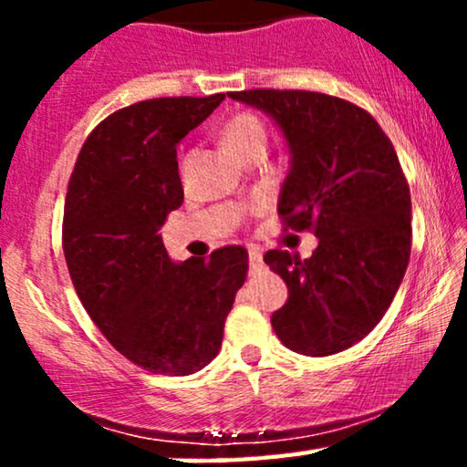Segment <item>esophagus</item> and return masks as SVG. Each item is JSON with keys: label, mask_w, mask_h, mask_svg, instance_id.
I'll return each mask as SVG.
<instances>
[{"label": "esophagus", "mask_w": 467, "mask_h": 467, "mask_svg": "<svg viewBox=\"0 0 467 467\" xmlns=\"http://www.w3.org/2000/svg\"><path fill=\"white\" fill-rule=\"evenodd\" d=\"M248 261H250V270H259L261 265H264V254H261L259 248H250V254H248Z\"/></svg>", "instance_id": "obj_1"}]
</instances>
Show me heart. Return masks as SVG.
Returning a JSON list of instances; mask_svg holds the SVG:
<instances>
[{"label": "heart", "mask_w": 467, "mask_h": 467, "mask_svg": "<svg viewBox=\"0 0 467 467\" xmlns=\"http://www.w3.org/2000/svg\"><path fill=\"white\" fill-rule=\"evenodd\" d=\"M222 142L230 153L237 158L244 151H248L252 147H259L265 144V127L254 114H234L228 118V122L222 130Z\"/></svg>", "instance_id": "heart-1"}]
</instances>
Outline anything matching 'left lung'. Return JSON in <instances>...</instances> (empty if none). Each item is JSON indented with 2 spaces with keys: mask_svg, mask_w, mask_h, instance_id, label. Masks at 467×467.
Segmentation results:
<instances>
[{
  "mask_svg": "<svg viewBox=\"0 0 467 467\" xmlns=\"http://www.w3.org/2000/svg\"><path fill=\"white\" fill-rule=\"evenodd\" d=\"M233 100L264 111L289 153L278 215L314 228L318 248L298 261L270 250L264 261L287 285L272 314L278 340L303 356H331L382 320L410 256V191L389 136L360 107L316 92L250 89Z\"/></svg>",
  "mask_w": 467,
  "mask_h": 467,
  "instance_id": "obj_1",
  "label": "left lung"
}]
</instances>
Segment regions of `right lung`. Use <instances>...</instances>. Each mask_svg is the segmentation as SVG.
Wrapping results in <instances>:
<instances>
[{"label":"right lung","mask_w":467,"mask_h":467,"mask_svg":"<svg viewBox=\"0 0 467 467\" xmlns=\"http://www.w3.org/2000/svg\"><path fill=\"white\" fill-rule=\"evenodd\" d=\"M223 99H153L116 111L85 140L69 178L63 254L74 289L107 340L151 373L191 375L217 356L248 272L241 245L175 264L160 234L184 202L175 149Z\"/></svg>","instance_id":"obj_1"}]
</instances>
